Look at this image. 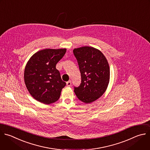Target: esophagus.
I'll return each instance as SVG.
<instances>
[{"label":"esophagus","mask_w":150,"mask_h":150,"mask_svg":"<svg viewBox=\"0 0 150 150\" xmlns=\"http://www.w3.org/2000/svg\"><path fill=\"white\" fill-rule=\"evenodd\" d=\"M71 85H72V82H71V81H68V82H67V85L68 86H71Z\"/></svg>","instance_id":"1"}]
</instances>
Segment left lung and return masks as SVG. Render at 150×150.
<instances>
[{
    "label": "left lung",
    "mask_w": 150,
    "mask_h": 150,
    "mask_svg": "<svg viewBox=\"0 0 150 150\" xmlns=\"http://www.w3.org/2000/svg\"><path fill=\"white\" fill-rule=\"evenodd\" d=\"M74 54L79 65L81 83L74 87V92L80 101L91 103L105 92L110 81V67L104 54L92 47L74 49Z\"/></svg>",
    "instance_id": "obj_1"
}]
</instances>
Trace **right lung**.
I'll return each mask as SVG.
<instances>
[{
	"label": "right lung",
	"mask_w": 150,
	"mask_h": 150,
	"mask_svg": "<svg viewBox=\"0 0 150 150\" xmlns=\"http://www.w3.org/2000/svg\"><path fill=\"white\" fill-rule=\"evenodd\" d=\"M66 49H45L35 53L28 62L24 72L26 86L38 101L45 104L55 103L66 85L56 68Z\"/></svg>",
	"instance_id": "add662e5"
}]
</instances>
